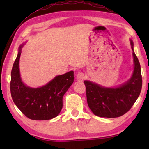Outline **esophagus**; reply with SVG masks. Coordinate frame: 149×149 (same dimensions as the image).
<instances>
[{
  "instance_id": "34e87169",
  "label": "esophagus",
  "mask_w": 149,
  "mask_h": 149,
  "mask_svg": "<svg viewBox=\"0 0 149 149\" xmlns=\"http://www.w3.org/2000/svg\"><path fill=\"white\" fill-rule=\"evenodd\" d=\"M85 74H83V72H79L77 75V80L79 81H83L85 79Z\"/></svg>"
}]
</instances>
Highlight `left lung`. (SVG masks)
<instances>
[{"mask_svg": "<svg viewBox=\"0 0 149 149\" xmlns=\"http://www.w3.org/2000/svg\"><path fill=\"white\" fill-rule=\"evenodd\" d=\"M134 70L132 78L117 88H107L85 81L87 101L93 114L100 117L115 118L123 115L131 109L141 91L142 79L140 65L133 49Z\"/></svg>", "mask_w": 149, "mask_h": 149, "instance_id": "obj_1", "label": "left lung"}]
</instances>
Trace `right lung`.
<instances>
[{"instance_id": "right-lung-1", "label": "right lung", "mask_w": 149, "mask_h": 149, "mask_svg": "<svg viewBox=\"0 0 149 149\" xmlns=\"http://www.w3.org/2000/svg\"><path fill=\"white\" fill-rule=\"evenodd\" d=\"M19 47L11 70L10 89L12 99L22 113L32 120H49L56 117L62 109V98L74 81V72L55 77L39 88H31L22 82L19 70Z\"/></svg>"}]
</instances>
